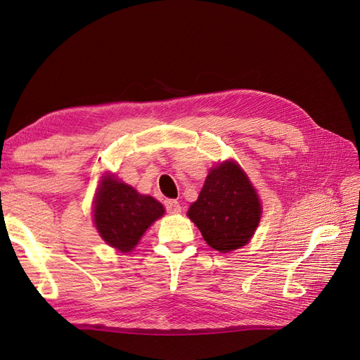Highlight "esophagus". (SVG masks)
Returning <instances> with one entry per match:
<instances>
[{
	"mask_svg": "<svg viewBox=\"0 0 360 360\" xmlns=\"http://www.w3.org/2000/svg\"><path fill=\"white\" fill-rule=\"evenodd\" d=\"M165 207H167V210H168L169 213H172V214H177V213L181 212V205H180V202L176 201V200H167V201H165Z\"/></svg>",
	"mask_w": 360,
	"mask_h": 360,
	"instance_id": "1",
	"label": "esophagus"
}]
</instances>
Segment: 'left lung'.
I'll return each instance as SVG.
<instances>
[{
  "mask_svg": "<svg viewBox=\"0 0 360 360\" xmlns=\"http://www.w3.org/2000/svg\"><path fill=\"white\" fill-rule=\"evenodd\" d=\"M205 243L219 252L245 246L261 217L258 193L234 160L217 163L205 177L198 200L188 210Z\"/></svg>",
  "mask_w": 360,
  "mask_h": 360,
  "instance_id": "obj_1",
  "label": "left lung"
}]
</instances>
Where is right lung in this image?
<instances>
[{
    "instance_id": "1",
    "label": "right lung",
    "mask_w": 360,
    "mask_h": 360,
    "mask_svg": "<svg viewBox=\"0 0 360 360\" xmlns=\"http://www.w3.org/2000/svg\"><path fill=\"white\" fill-rule=\"evenodd\" d=\"M93 219L103 240L122 252H130L147 228L165 213L163 205L150 195L105 174L94 197Z\"/></svg>"
}]
</instances>
